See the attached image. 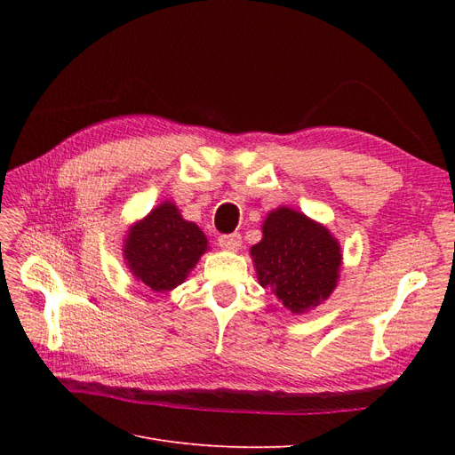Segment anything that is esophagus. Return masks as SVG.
I'll list each match as a JSON object with an SVG mask.
<instances>
[{"label":"esophagus","instance_id":"1","mask_svg":"<svg viewBox=\"0 0 455 455\" xmlns=\"http://www.w3.org/2000/svg\"><path fill=\"white\" fill-rule=\"evenodd\" d=\"M220 246H222L224 251H229V252H237L239 246H241V235L239 233H231V235H222L218 239Z\"/></svg>","mask_w":455,"mask_h":455}]
</instances>
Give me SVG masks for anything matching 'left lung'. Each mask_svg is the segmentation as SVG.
<instances>
[{
	"instance_id": "obj_1",
	"label": "left lung",
	"mask_w": 455,
	"mask_h": 455,
	"mask_svg": "<svg viewBox=\"0 0 455 455\" xmlns=\"http://www.w3.org/2000/svg\"><path fill=\"white\" fill-rule=\"evenodd\" d=\"M251 258L258 283L294 315H306L330 298L343 259L330 229L291 206L267 212Z\"/></svg>"
}]
</instances>
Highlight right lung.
Listing matches in <instances>:
<instances>
[{"mask_svg": "<svg viewBox=\"0 0 455 455\" xmlns=\"http://www.w3.org/2000/svg\"><path fill=\"white\" fill-rule=\"evenodd\" d=\"M206 251L209 239L172 201L159 203L132 222L123 239V259L134 281L159 294L182 284Z\"/></svg>", "mask_w": 455, "mask_h": 455, "instance_id": "1", "label": "right lung"}]
</instances>
